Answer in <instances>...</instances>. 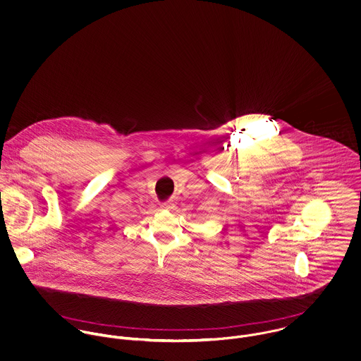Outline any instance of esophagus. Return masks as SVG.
Returning a JSON list of instances; mask_svg holds the SVG:
<instances>
[{
  "instance_id": "34e87169",
  "label": "esophagus",
  "mask_w": 361,
  "mask_h": 361,
  "mask_svg": "<svg viewBox=\"0 0 361 361\" xmlns=\"http://www.w3.org/2000/svg\"><path fill=\"white\" fill-rule=\"evenodd\" d=\"M161 208H164V209H170V204H169V202H164V204H161Z\"/></svg>"
}]
</instances>
